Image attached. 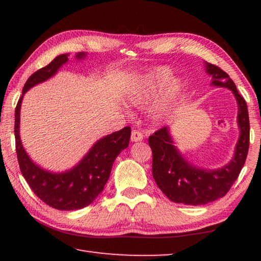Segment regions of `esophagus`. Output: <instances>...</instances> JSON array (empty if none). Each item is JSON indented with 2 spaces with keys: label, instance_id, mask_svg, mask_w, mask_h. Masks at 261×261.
<instances>
[{
  "label": "esophagus",
  "instance_id": "obj_1",
  "mask_svg": "<svg viewBox=\"0 0 261 261\" xmlns=\"http://www.w3.org/2000/svg\"><path fill=\"white\" fill-rule=\"evenodd\" d=\"M143 138H144V135L141 134L139 130H132V132H131V141H132V143L143 140Z\"/></svg>",
  "mask_w": 261,
  "mask_h": 261
}]
</instances>
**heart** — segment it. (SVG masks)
I'll list each match as a JSON object with an SVG mask.
<instances>
[{"label":"heart","mask_w":261,"mask_h":261,"mask_svg":"<svg viewBox=\"0 0 261 261\" xmlns=\"http://www.w3.org/2000/svg\"><path fill=\"white\" fill-rule=\"evenodd\" d=\"M183 91V83L177 78H173L171 69L160 65L136 78L126 88L125 99L131 105L139 106L149 102L162 93L149 109V116L152 120L160 121L170 112Z\"/></svg>","instance_id":"b5f03b06"}]
</instances>
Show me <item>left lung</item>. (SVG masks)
Returning a JSON list of instances; mask_svg holds the SVG:
<instances>
[{
    "instance_id": "left-lung-1",
    "label": "left lung",
    "mask_w": 261,
    "mask_h": 261,
    "mask_svg": "<svg viewBox=\"0 0 261 261\" xmlns=\"http://www.w3.org/2000/svg\"><path fill=\"white\" fill-rule=\"evenodd\" d=\"M205 68L212 76V85L229 88L237 101L240 138L230 162L213 170L193 166L175 146L169 126H163L148 138L153 154V178L159 189L171 201L192 206L205 205L226 196L244 166L250 145V121L244 98L227 72L207 62Z\"/></svg>"
}]
</instances>
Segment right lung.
Returning a JSON list of instances; mask_svg holds the SVG:
<instances>
[{
	"label": "right lung",
	"mask_w": 261,
	"mask_h": 261,
	"mask_svg": "<svg viewBox=\"0 0 261 261\" xmlns=\"http://www.w3.org/2000/svg\"><path fill=\"white\" fill-rule=\"evenodd\" d=\"M69 54L56 56L49 64L31 76L23 87V93L15 112V138L17 158L21 174L32 191L48 206L60 211H74L88 206L102 192L109 178L113 163L123 149L129 146L131 127L113 132L99 139L78 165L63 173H53L32 161L21 144L19 136L20 106L24 94L33 87L54 76L67 63ZM86 57V53L76 54L77 60Z\"/></svg>",
	"instance_id": "add662e5"
}]
</instances>
